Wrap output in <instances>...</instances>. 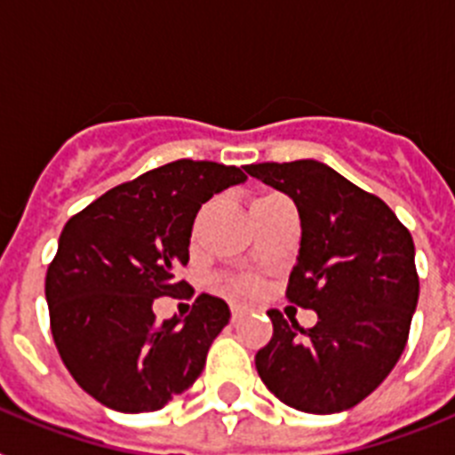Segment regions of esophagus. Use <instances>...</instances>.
<instances>
[{
    "instance_id": "obj_1",
    "label": "esophagus",
    "mask_w": 455,
    "mask_h": 455,
    "mask_svg": "<svg viewBox=\"0 0 455 455\" xmlns=\"http://www.w3.org/2000/svg\"><path fill=\"white\" fill-rule=\"evenodd\" d=\"M243 315H246V307H241V305H232V321H239Z\"/></svg>"
}]
</instances>
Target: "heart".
I'll list each match as a JSON object with an SVG mask.
<instances>
[{"label":"heart","instance_id":"heart-1","mask_svg":"<svg viewBox=\"0 0 455 455\" xmlns=\"http://www.w3.org/2000/svg\"><path fill=\"white\" fill-rule=\"evenodd\" d=\"M273 198H283V196H262V198L255 200V204L267 203V200H273ZM230 289L236 293H252L257 289V280H252V277H236V280H232L230 283Z\"/></svg>","mask_w":455,"mask_h":455}]
</instances>
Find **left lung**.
Returning a JSON list of instances; mask_svg holds the SVG:
<instances>
[{
    "label": "left lung",
    "instance_id": "1",
    "mask_svg": "<svg viewBox=\"0 0 455 455\" xmlns=\"http://www.w3.org/2000/svg\"><path fill=\"white\" fill-rule=\"evenodd\" d=\"M246 172L299 209L303 236L287 299L319 316L305 331L268 309L273 337L257 351V373L289 408H353L389 376L408 341L419 299L412 236L378 196L315 159L251 164Z\"/></svg>",
    "mask_w": 455,
    "mask_h": 455
}]
</instances>
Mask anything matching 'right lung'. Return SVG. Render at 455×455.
Instances as JSON below:
<instances>
[{"mask_svg": "<svg viewBox=\"0 0 455 455\" xmlns=\"http://www.w3.org/2000/svg\"><path fill=\"white\" fill-rule=\"evenodd\" d=\"M246 180L236 166L178 159L139 175L72 216L47 267L50 328L79 387L118 412L162 410L196 383L230 321L200 293L187 319L159 323L152 303L180 296L198 209Z\"/></svg>", "mask_w": 455, "mask_h": 455, "instance_id": "right-lung-1", "label": "right lung"}]
</instances>
